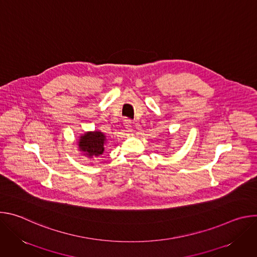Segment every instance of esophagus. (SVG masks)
I'll return each instance as SVG.
<instances>
[{
	"mask_svg": "<svg viewBox=\"0 0 257 257\" xmlns=\"http://www.w3.org/2000/svg\"><path fill=\"white\" fill-rule=\"evenodd\" d=\"M124 126H125V129L127 132L131 133L133 131V124H132V121L131 120H128V119H125L124 120Z\"/></svg>",
	"mask_w": 257,
	"mask_h": 257,
	"instance_id": "1",
	"label": "esophagus"
}]
</instances>
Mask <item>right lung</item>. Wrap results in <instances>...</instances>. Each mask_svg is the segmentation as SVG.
<instances>
[{
    "instance_id": "1",
    "label": "right lung",
    "mask_w": 257,
    "mask_h": 257,
    "mask_svg": "<svg viewBox=\"0 0 257 257\" xmlns=\"http://www.w3.org/2000/svg\"><path fill=\"white\" fill-rule=\"evenodd\" d=\"M105 142V136L99 131L86 132L80 136L78 146L80 152L84 153V156L89 158H96L103 154Z\"/></svg>"
}]
</instances>
